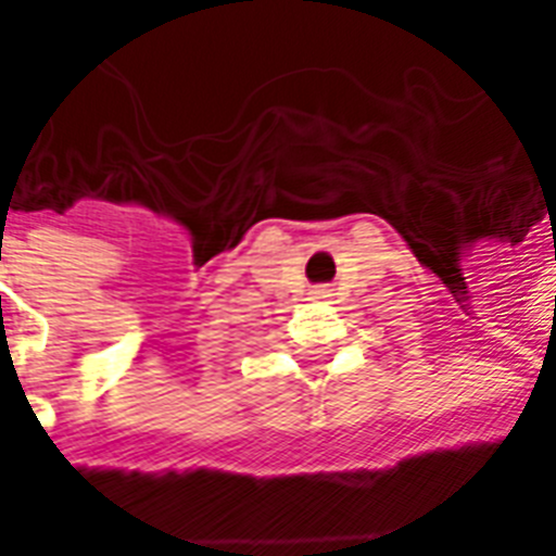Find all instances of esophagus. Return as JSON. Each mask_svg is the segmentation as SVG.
<instances>
[{"instance_id": "34e87169", "label": "esophagus", "mask_w": 556, "mask_h": 556, "mask_svg": "<svg viewBox=\"0 0 556 556\" xmlns=\"http://www.w3.org/2000/svg\"><path fill=\"white\" fill-rule=\"evenodd\" d=\"M329 288H323V286H317V288H312V300L314 303H320V300H329Z\"/></svg>"}]
</instances>
